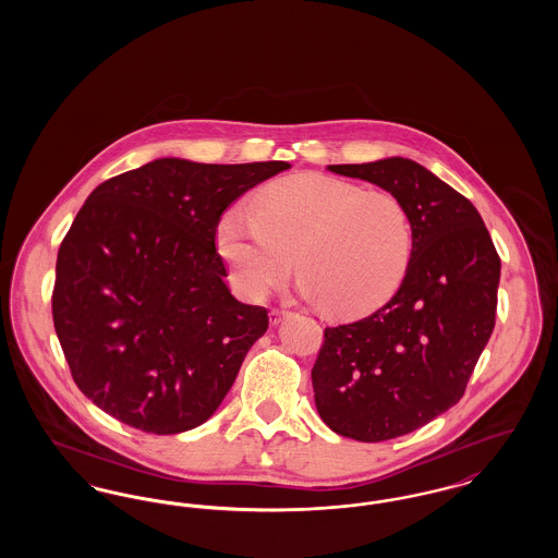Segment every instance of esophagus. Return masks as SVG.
Segmentation results:
<instances>
[{
	"instance_id": "obj_1",
	"label": "esophagus",
	"mask_w": 558,
	"mask_h": 558,
	"mask_svg": "<svg viewBox=\"0 0 558 558\" xmlns=\"http://www.w3.org/2000/svg\"><path fill=\"white\" fill-rule=\"evenodd\" d=\"M289 316V312H280V310H271L269 312V324L271 326H278L282 319L287 318Z\"/></svg>"
}]
</instances>
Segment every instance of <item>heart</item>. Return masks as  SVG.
Returning a JSON list of instances; mask_svg holds the SVG:
<instances>
[{"mask_svg":"<svg viewBox=\"0 0 558 558\" xmlns=\"http://www.w3.org/2000/svg\"><path fill=\"white\" fill-rule=\"evenodd\" d=\"M217 253L234 289L259 301L294 267L299 291L328 303L341 318H360L398 292L412 259V221L389 192L322 173L267 184L253 215L228 211L217 223Z\"/></svg>","mask_w":558,"mask_h":558,"instance_id":"obj_1","label":"heart"}]
</instances>
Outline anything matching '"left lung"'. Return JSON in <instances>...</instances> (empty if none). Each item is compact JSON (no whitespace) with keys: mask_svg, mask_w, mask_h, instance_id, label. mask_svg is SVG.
Returning a JSON list of instances; mask_svg holds the SVG:
<instances>
[{"mask_svg":"<svg viewBox=\"0 0 558 558\" xmlns=\"http://www.w3.org/2000/svg\"><path fill=\"white\" fill-rule=\"evenodd\" d=\"M401 201L414 248L398 292L324 330L312 368L319 418L357 441L412 433L464 396L498 305L500 257L475 205L416 160L328 165Z\"/></svg>","mask_w":558,"mask_h":558,"instance_id":"left-lung-1","label":"left lung"}]
</instances>
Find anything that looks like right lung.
<instances>
[{
    "instance_id": "obj_1",
    "label": "right lung",
    "mask_w": 558,
    "mask_h": 558,
    "mask_svg": "<svg viewBox=\"0 0 558 558\" xmlns=\"http://www.w3.org/2000/svg\"><path fill=\"white\" fill-rule=\"evenodd\" d=\"M284 160L157 159L96 187L62 240L53 328L81 393L125 425L209 421L267 312L240 303L215 251L223 211Z\"/></svg>"
}]
</instances>
